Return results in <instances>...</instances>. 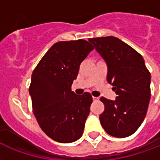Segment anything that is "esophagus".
I'll use <instances>...</instances> for the list:
<instances>
[{"label":"esophagus","instance_id":"obj_1","mask_svg":"<svg viewBox=\"0 0 160 160\" xmlns=\"http://www.w3.org/2000/svg\"><path fill=\"white\" fill-rule=\"evenodd\" d=\"M93 100H94V101H99V97H94V96H93Z\"/></svg>","mask_w":160,"mask_h":160}]
</instances>
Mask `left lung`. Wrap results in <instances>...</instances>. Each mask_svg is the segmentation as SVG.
Listing matches in <instances>:
<instances>
[{
  "instance_id": "1",
  "label": "left lung",
  "mask_w": 160,
  "mask_h": 160,
  "mask_svg": "<svg viewBox=\"0 0 160 160\" xmlns=\"http://www.w3.org/2000/svg\"><path fill=\"white\" fill-rule=\"evenodd\" d=\"M107 65V82L115 101L101 98L105 110L100 121L106 132L123 138L136 132L145 118L151 97V75L138 52L114 37L89 38Z\"/></svg>"
}]
</instances>
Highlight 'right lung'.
Masks as SVG:
<instances>
[{"mask_svg":"<svg viewBox=\"0 0 160 160\" xmlns=\"http://www.w3.org/2000/svg\"><path fill=\"white\" fill-rule=\"evenodd\" d=\"M93 49L82 39L56 42L32 72L29 93L34 115L43 132L55 142H73L83 133L93 99L88 92L77 95L72 84Z\"/></svg>","mask_w":160,"mask_h":160,"instance_id":"right-lung-1","label":"right lung"}]
</instances>
